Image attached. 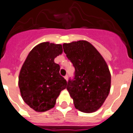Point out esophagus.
I'll return each mask as SVG.
<instances>
[{"label":"esophagus","instance_id":"obj_1","mask_svg":"<svg viewBox=\"0 0 133 133\" xmlns=\"http://www.w3.org/2000/svg\"><path fill=\"white\" fill-rule=\"evenodd\" d=\"M64 78H65V80L66 81H68V75H66V76H64Z\"/></svg>","mask_w":133,"mask_h":133}]
</instances>
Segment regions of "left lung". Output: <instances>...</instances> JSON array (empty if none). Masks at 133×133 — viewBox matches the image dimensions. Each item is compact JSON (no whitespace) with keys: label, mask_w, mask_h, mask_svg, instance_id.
Returning a JSON list of instances; mask_svg holds the SVG:
<instances>
[{"label":"left lung","mask_w":133,"mask_h":133,"mask_svg":"<svg viewBox=\"0 0 133 133\" xmlns=\"http://www.w3.org/2000/svg\"><path fill=\"white\" fill-rule=\"evenodd\" d=\"M63 49L75 66V78L66 89L75 108L90 113L101 107L110 92L111 76L102 55L86 41L64 43Z\"/></svg>","instance_id":"obj_1"}]
</instances>
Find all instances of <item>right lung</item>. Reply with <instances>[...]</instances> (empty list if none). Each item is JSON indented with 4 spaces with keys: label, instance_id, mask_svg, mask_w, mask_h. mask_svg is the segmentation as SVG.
Listing matches in <instances>:
<instances>
[{
    "label": "right lung",
    "instance_id": "1",
    "mask_svg": "<svg viewBox=\"0 0 133 133\" xmlns=\"http://www.w3.org/2000/svg\"><path fill=\"white\" fill-rule=\"evenodd\" d=\"M63 52L60 44L44 42L32 49L21 69L18 87L23 101L36 112H45L55 107L66 81L59 73L55 58Z\"/></svg>",
    "mask_w": 133,
    "mask_h": 133
}]
</instances>
